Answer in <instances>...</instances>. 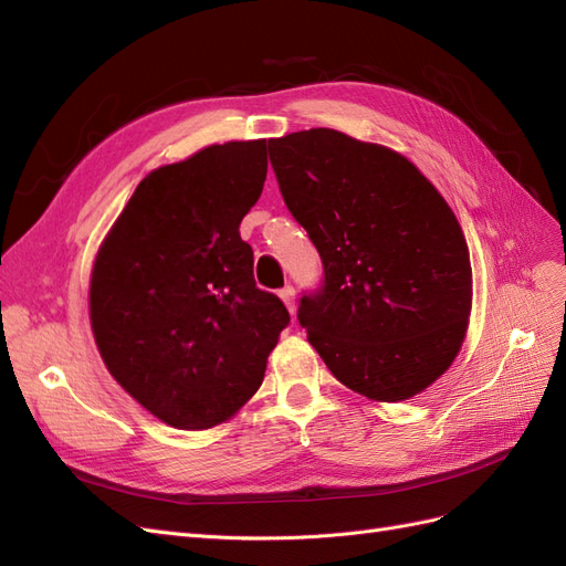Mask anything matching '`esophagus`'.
<instances>
[{
  "label": "esophagus",
  "mask_w": 566,
  "mask_h": 566,
  "mask_svg": "<svg viewBox=\"0 0 566 566\" xmlns=\"http://www.w3.org/2000/svg\"><path fill=\"white\" fill-rule=\"evenodd\" d=\"M279 297L283 300V304H285V310L290 312V314H295V287L293 285H285L281 293H279Z\"/></svg>",
  "instance_id": "obj_1"
}]
</instances>
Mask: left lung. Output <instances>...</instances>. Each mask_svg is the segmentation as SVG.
Listing matches in <instances>:
<instances>
[{"label": "left lung", "mask_w": 566, "mask_h": 566, "mask_svg": "<svg viewBox=\"0 0 566 566\" xmlns=\"http://www.w3.org/2000/svg\"><path fill=\"white\" fill-rule=\"evenodd\" d=\"M287 210L323 262L300 325L335 378L373 401L416 397L468 333L472 266L449 202L401 153L337 129L269 142Z\"/></svg>", "instance_id": "8db88e82"}]
</instances>
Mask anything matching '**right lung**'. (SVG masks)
<instances>
[{
	"label": "right lung",
	"mask_w": 566,
	"mask_h": 566,
	"mask_svg": "<svg viewBox=\"0 0 566 566\" xmlns=\"http://www.w3.org/2000/svg\"><path fill=\"white\" fill-rule=\"evenodd\" d=\"M266 179V142H229L136 186L96 252L90 318L108 373L177 430H210L260 389L290 323L254 285L243 217Z\"/></svg>",
	"instance_id": "add662e5"
}]
</instances>
